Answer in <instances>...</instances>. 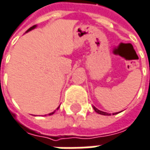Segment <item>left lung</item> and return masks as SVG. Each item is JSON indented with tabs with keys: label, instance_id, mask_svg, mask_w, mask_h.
I'll return each mask as SVG.
<instances>
[{
	"label": "left lung",
	"instance_id": "obj_1",
	"mask_svg": "<svg viewBox=\"0 0 150 150\" xmlns=\"http://www.w3.org/2000/svg\"><path fill=\"white\" fill-rule=\"evenodd\" d=\"M93 109H94V110L97 112V113H98V114H100V115H110V114L109 113H106V112H103V111H100V110H97V108L94 107L93 106ZM117 113H114L113 115H116Z\"/></svg>",
	"mask_w": 150,
	"mask_h": 150
}]
</instances>
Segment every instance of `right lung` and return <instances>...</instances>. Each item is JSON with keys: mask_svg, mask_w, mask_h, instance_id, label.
<instances>
[{"mask_svg": "<svg viewBox=\"0 0 150 150\" xmlns=\"http://www.w3.org/2000/svg\"><path fill=\"white\" fill-rule=\"evenodd\" d=\"M35 28V26H33V27H31V28H30V29H28V31H31V29H33V28ZM58 108H59V107H58ZM58 108H57V110H58ZM53 113H54V112H53V113H50V115H53Z\"/></svg>", "mask_w": 150, "mask_h": 150, "instance_id": "add662e5", "label": "right lung"}]
</instances>
